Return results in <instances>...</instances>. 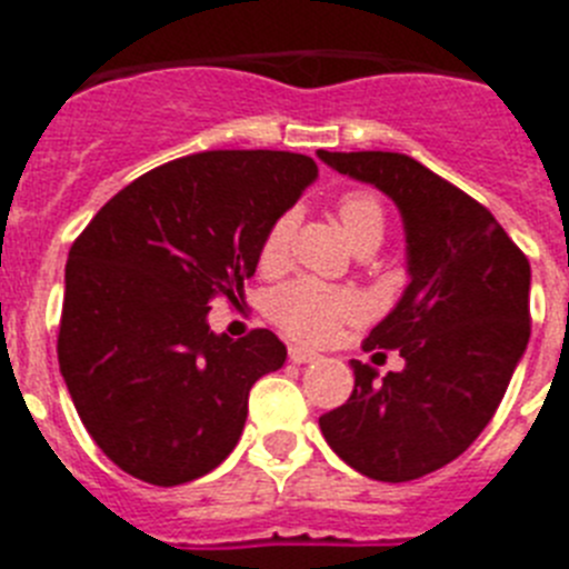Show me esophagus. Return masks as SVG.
<instances>
[{
    "label": "esophagus",
    "mask_w": 569,
    "mask_h": 569,
    "mask_svg": "<svg viewBox=\"0 0 569 569\" xmlns=\"http://www.w3.org/2000/svg\"><path fill=\"white\" fill-rule=\"evenodd\" d=\"M319 359V353L308 350V347H290V361L293 365H310V361Z\"/></svg>",
    "instance_id": "1"
}]
</instances>
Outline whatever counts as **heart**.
<instances>
[{
    "instance_id": "1",
    "label": "heart",
    "mask_w": 569,
    "mask_h": 569,
    "mask_svg": "<svg viewBox=\"0 0 569 569\" xmlns=\"http://www.w3.org/2000/svg\"><path fill=\"white\" fill-rule=\"evenodd\" d=\"M336 216H339V224L350 244H359L365 239H381V233H385V210L373 193L356 190V193L341 196L339 204H336ZM290 239H293V219L279 216L261 241L259 268L268 270V273L279 270L288 261ZM270 313L288 336L308 341V345H321L345 321L359 316V301H356V296L328 288L321 281L299 279L276 290L273 301H270Z\"/></svg>"
}]
</instances>
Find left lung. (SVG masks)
Masks as SVG:
<instances>
[{
  "mask_svg": "<svg viewBox=\"0 0 569 569\" xmlns=\"http://www.w3.org/2000/svg\"><path fill=\"white\" fill-rule=\"evenodd\" d=\"M319 159L393 199L410 273L365 339V350H399L405 370L379 379L353 359V393L319 427L367 479H421L459 459L505 399L530 339V261L485 204L410 156L319 150Z\"/></svg>",
  "mask_w": 569,
  "mask_h": 569,
  "instance_id": "1",
  "label": "left lung"
}]
</instances>
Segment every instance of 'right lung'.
<instances>
[{"label":"right lung","mask_w":569,"mask_h":569,"mask_svg":"<svg viewBox=\"0 0 569 569\" xmlns=\"http://www.w3.org/2000/svg\"><path fill=\"white\" fill-rule=\"evenodd\" d=\"M316 176L288 150L182 156L119 190L73 241L59 370L88 433L133 479L184 485L236 447L250 387L288 347L270 330L216 336L210 301L244 293L270 224Z\"/></svg>","instance_id":"1"}]
</instances>
